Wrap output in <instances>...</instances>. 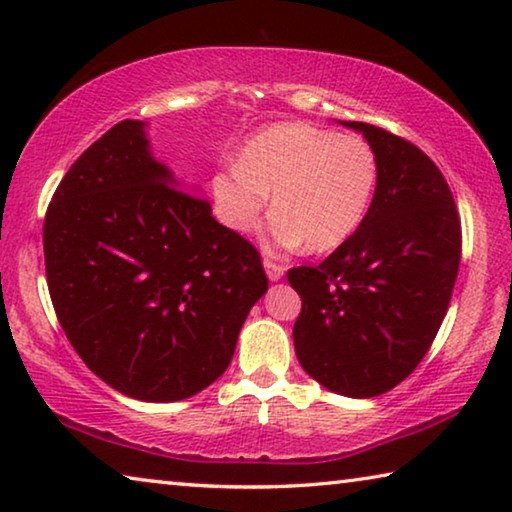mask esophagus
<instances>
[{"mask_svg": "<svg viewBox=\"0 0 512 512\" xmlns=\"http://www.w3.org/2000/svg\"><path fill=\"white\" fill-rule=\"evenodd\" d=\"M264 268H266V275H268V280H271V282H277V280H282V277H284V266L273 262V259L264 257Z\"/></svg>", "mask_w": 512, "mask_h": 512, "instance_id": "1", "label": "esophagus"}]
</instances>
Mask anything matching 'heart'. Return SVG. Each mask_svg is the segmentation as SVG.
Instances as JSON below:
<instances>
[{
  "label": "heart",
  "mask_w": 512,
  "mask_h": 512,
  "mask_svg": "<svg viewBox=\"0 0 512 512\" xmlns=\"http://www.w3.org/2000/svg\"><path fill=\"white\" fill-rule=\"evenodd\" d=\"M377 180V153L363 137L289 121L250 137L239 162L214 173L210 194L225 228L248 232L273 192L268 246L332 250L366 219Z\"/></svg>",
  "instance_id": "b5f03b06"
}]
</instances>
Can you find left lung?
Here are the masks:
<instances>
[{
  "mask_svg": "<svg viewBox=\"0 0 512 512\" xmlns=\"http://www.w3.org/2000/svg\"><path fill=\"white\" fill-rule=\"evenodd\" d=\"M343 124L377 153V189L348 241L323 264L289 271L302 300L293 345L327 391L375 397L409 377L436 339L461 262V219L427 153L379 126Z\"/></svg>",
  "mask_w": 512,
  "mask_h": 512,
  "instance_id": "obj_1",
  "label": "left lung"
}]
</instances>
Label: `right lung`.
Returning a JSON list of instances; mask_svg holds the SVG:
<instances>
[{
  "label": "right lung",
  "mask_w": 512,
  "mask_h": 512,
  "mask_svg": "<svg viewBox=\"0 0 512 512\" xmlns=\"http://www.w3.org/2000/svg\"><path fill=\"white\" fill-rule=\"evenodd\" d=\"M144 121L101 135L47 207V287L94 375L144 402L201 393L230 366L268 280L257 248L180 189Z\"/></svg>",
  "instance_id": "add662e5"
}]
</instances>
